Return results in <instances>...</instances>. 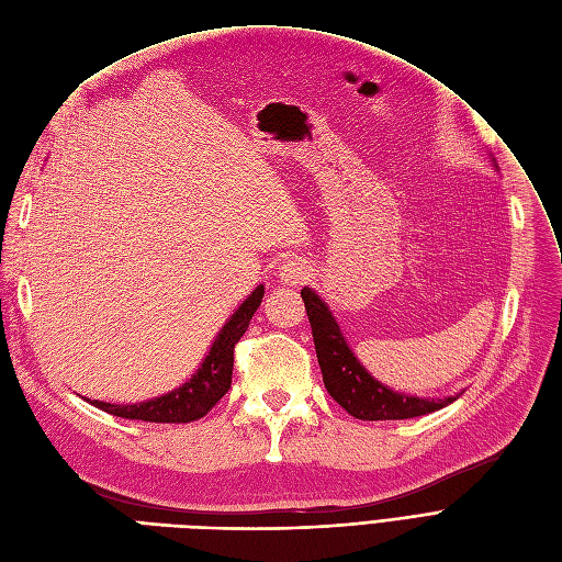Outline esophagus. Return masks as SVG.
I'll return each mask as SVG.
<instances>
[{
    "label": "esophagus",
    "mask_w": 562,
    "mask_h": 562,
    "mask_svg": "<svg viewBox=\"0 0 562 562\" xmlns=\"http://www.w3.org/2000/svg\"><path fill=\"white\" fill-rule=\"evenodd\" d=\"M279 277L283 283L297 285L308 277V262L302 258H290L279 265Z\"/></svg>",
    "instance_id": "esophagus-1"
}]
</instances>
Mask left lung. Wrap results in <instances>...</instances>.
Listing matches in <instances>:
<instances>
[{
    "label": "left lung",
    "instance_id": "8db88e82",
    "mask_svg": "<svg viewBox=\"0 0 562 562\" xmlns=\"http://www.w3.org/2000/svg\"><path fill=\"white\" fill-rule=\"evenodd\" d=\"M302 300L306 306L308 323L316 344V356L323 372V383L327 393L337 404L360 420H402L423 414H432L441 406L451 404L456 397L428 400V397H409L404 393H393L379 383L372 374H367L364 367L351 353V348L344 341L339 325L333 318L330 308L314 293L312 288L302 290Z\"/></svg>",
    "mask_w": 562,
    "mask_h": 562
}]
</instances>
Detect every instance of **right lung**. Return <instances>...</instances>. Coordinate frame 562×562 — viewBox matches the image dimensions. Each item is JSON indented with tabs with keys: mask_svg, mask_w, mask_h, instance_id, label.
<instances>
[{
	"mask_svg": "<svg viewBox=\"0 0 562 562\" xmlns=\"http://www.w3.org/2000/svg\"><path fill=\"white\" fill-rule=\"evenodd\" d=\"M265 295V285H258L250 297L237 308L232 318L223 325L221 335L202 362L198 374L192 376L181 389L171 391L162 397L139 402V404H111L92 400L97 409H102L111 416H121L130 420H146V423H192L206 416L214 409L216 402L229 391L232 370H235V346L246 333V327L258 312V306Z\"/></svg>",
	"mask_w": 562,
	"mask_h": 562,
	"instance_id": "add662e5",
	"label": "right lung"
}]
</instances>
